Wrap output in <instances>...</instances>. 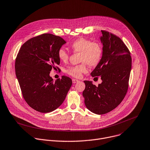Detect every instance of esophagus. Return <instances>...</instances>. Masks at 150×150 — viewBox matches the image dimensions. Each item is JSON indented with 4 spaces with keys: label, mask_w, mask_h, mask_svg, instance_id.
Here are the masks:
<instances>
[{
    "label": "esophagus",
    "mask_w": 150,
    "mask_h": 150,
    "mask_svg": "<svg viewBox=\"0 0 150 150\" xmlns=\"http://www.w3.org/2000/svg\"><path fill=\"white\" fill-rule=\"evenodd\" d=\"M78 81H79L77 80V79H72V83H75L78 82Z\"/></svg>",
    "instance_id": "obj_1"
}]
</instances>
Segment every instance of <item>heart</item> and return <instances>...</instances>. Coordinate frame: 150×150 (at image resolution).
I'll use <instances>...</instances> for the list:
<instances>
[{
    "mask_svg": "<svg viewBox=\"0 0 150 150\" xmlns=\"http://www.w3.org/2000/svg\"><path fill=\"white\" fill-rule=\"evenodd\" d=\"M70 47L75 53H80L79 61L81 64L69 67L66 71L67 73L74 78H81L83 74L87 72L88 65L93 67L100 62L103 49L101 44L96 41H91L89 39L79 38L73 41ZM58 57L62 62H67L69 57V54L63 48L58 51Z\"/></svg>",
    "mask_w": 150,
    "mask_h": 150,
    "instance_id": "1",
    "label": "heart"
}]
</instances>
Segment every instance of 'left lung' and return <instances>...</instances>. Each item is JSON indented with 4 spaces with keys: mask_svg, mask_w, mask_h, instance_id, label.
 <instances>
[{
    "mask_svg": "<svg viewBox=\"0 0 150 150\" xmlns=\"http://www.w3.org/2000/svg\"><path fill=\"white\" fill-rule=\"evenodd\" d=\"M101 32L103 57L91 75L95 78L100 76L102 83L96 86L91 81H84L82 93L86 107L98 115L111 111L124 99L132 61L129 49L119 37L105 30Z\"/></svg>",
    "mask_w": 150,
    "mask_h": 150,
    "instance_id": "1",
    "label": "left lung"
}]
</instances>
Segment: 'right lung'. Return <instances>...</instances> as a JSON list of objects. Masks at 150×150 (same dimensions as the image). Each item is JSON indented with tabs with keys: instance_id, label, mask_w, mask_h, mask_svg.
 Returning a JSON list of instances; mask_svg holds the SVG:
<instances>
[{
	"instance_id": "1",
	"label": "right lung",
	"mask_w": 150,
	"mask_h": 150,
	"mask_svg": "<svg viewBox=\"0 0 150 150\" xmlns=\"http://www.w3.org/2000/svg\"><path fill=\"white\" fill-rule=\"evenodd\" d=\"M66 43L61 37L44 33L27 40L21 46L15 61V72L23 98L35 110L47 113L64 101L72 81L62 76L55 82L49 76L58 68V51Z\"/></svg>"
}]
</instances>
